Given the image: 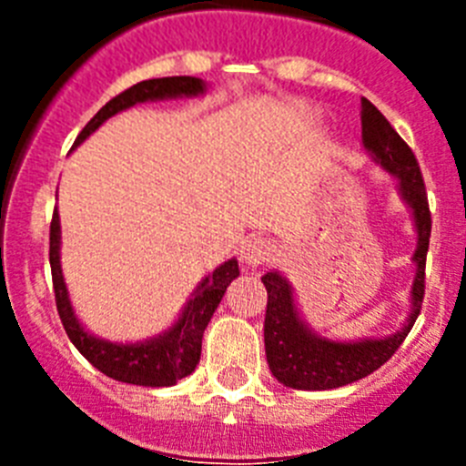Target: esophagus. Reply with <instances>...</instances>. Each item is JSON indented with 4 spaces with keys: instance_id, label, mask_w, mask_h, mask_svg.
<instances>
[{
    "instance_id": "obj_1",
    "label": "esophagus",
    "mask_w": 466,
    "mask_h": 466,
    "mask_svg": "<svg viewBox=\"0 0 466 466\" xmlns=\"http://www.w3.org/2000/svg\"><path fill=\"white\" fill-rule=\"evenodd\" d=\"M275 254H278V249L266 238H247L240 247V261L247 268H258L263 263L273 261Z\"/></svg>"
}]
</instances>
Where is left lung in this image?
Returning a JSON list of instances; mask_svg holds the SVG:
<instances>
[{
    "instance_id": "left-lung-1",
    "label": "left lung",
    "mask_w": 466,
    "mask_h": 466,
    "mask_svg": "<svg viewBox=\"0 0 466 466\" xmlns=\"http://www.w3.org/2000/svg\"><path fill=\"white\" fill-rule=\"evenodd\" d=\"M361 142L373 163L397 179V188L406 208L413 214L418 245L413 252L415 278L410 287V312L401 329L380 339L333 340L324 339L308 327L300 317L294 299V287L279 270H270L261 278L268 291L266 322H263V343L270 373L282 385L294 390H336L361 380L380 369L399 350L403 339L413 329L425 296V261L430 249L431 214L427 205V191L418 160L409 144L399 137L380 111L361 97Z\"/></svg>"
}]
</instances>
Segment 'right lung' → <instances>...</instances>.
Instances as JSON below:
<instances>
[{
    "label": "right lung",
    "instance_id": "right-lung-1",
    "mask_svg": "<svg viewBox=\"0 0 466 466\" xmlns=\"http://www.w3.org/2000/svg\"><path fill=\"white\" fill-rule=\"evenodd\" d=\"M208 93V84L196 76H166V79H149L139 81L133 88L123 90L114 100L106 102L97 114L88 121V126L81 130L74 147H79L86 137L97 130L106 118L116 116L118 111H126L142 102L156 100H175V97H200ZM51 273H53V289H56V306L57 315L63 319V327L67 331L74 348L90 364L102 371L105 376L114 378L118 382L142 387H170L177 380L191 376L200 361V348H203V333L212 319L214 310L221 303L233 279L240 275L236 258H228L221 266L205 275L198 287L193 289L191 299L182 308L177 322L154 339L137 340V343H114L100 336H93L79 317L74 312L72 300H69L67 284H65L63 266H60V214L53 212L51 221Z\"/></svg>",
    "mask_w": 466,
    "mask_h": 466
}]
</instances>
